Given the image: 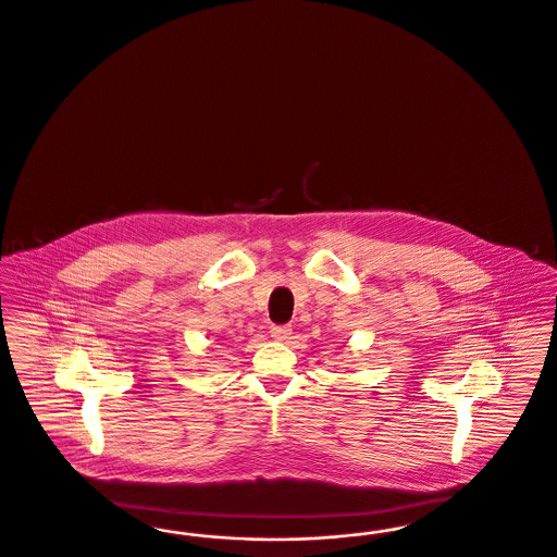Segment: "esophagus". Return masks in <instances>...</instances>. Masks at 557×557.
<instances>
[{"mask_svg": "<svg viewBox=\"0 0 557 557\" xmlns=\"http://www.w3.org/2000/svg\"><path fill=\"white\" fill-rule=\"evenodd\" d=\"M269 333H271V337H273V339H277V342H284V339H288L289 335H292V326L271 325Z\"/></svg>", "mask_w": 557, "mask_h": 557, "instance_id": "obj_1", "label": "esophagus"}]
</instances>
